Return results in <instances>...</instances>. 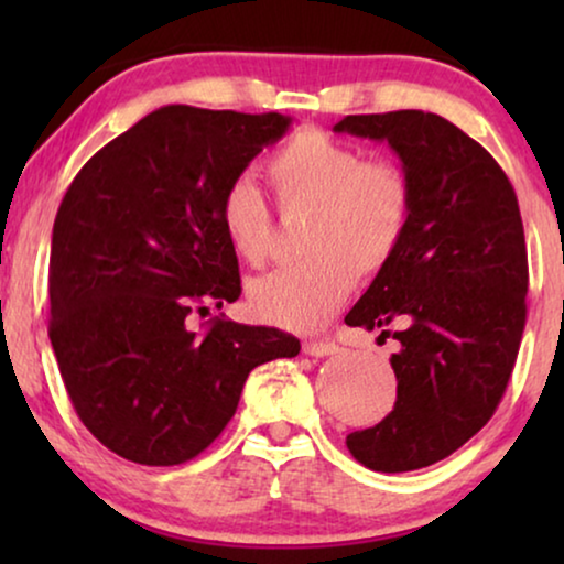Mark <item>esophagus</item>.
I'll list each match as a JSON object with an SVG mask.
<instances>
[{
	"label": "esophagus",
	"instance_id": "esophagus-1",
	"mask_svg": "<svg viewBox=\"0 0 564 564\" xmlns=\"http://www.w3.org/2000/svg\"><path fill=\"white\" fill-rule=\"evenodd\" d=\"M303 351L307 357H330V354L341 351V346L330 341V338H307V341H303Z\"/></svg>",
	"mask_w": 564,
	"mask_h": 564
}]
</instances>
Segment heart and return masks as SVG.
Returning <instances> with one entry per match:
<instances>
[{
  "label": "heart",
  "mask_w": 564,
  "mask_h": 564,
  "mask_svg": "<svg viewBox=\"0 0 564 564\" xmlns=\"http://www.w3.org/2000/svg\"><path fill=\"white\" fill-rule=\"evenodd\" d=\"M264 172L284 213H311L300 241L307 259L251 282V311L274 326L313 330L346 303L357 280H375L398 257L413 220L411 176L318 128L276 145ZM218 218L238 259L264 264L274 223L249 176L226 184Z\"/></svg>",
  "instance_id": "b5f03b06"
}]
</instances>
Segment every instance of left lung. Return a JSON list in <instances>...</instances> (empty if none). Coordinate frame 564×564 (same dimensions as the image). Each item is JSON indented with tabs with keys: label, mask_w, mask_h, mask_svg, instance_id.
Returning <instances> with one entry per match:
<instances>
[{
	"label": "left lung",
	"mask_w": 564,
	"mask_h": 564,
	"mask_svg": "<svg viewBox=\"0 0 564 564\" xmlns=\"http://www.w3.org/2000/svg\"><path fill=\"white\" fill-rule=\"evenodd\" d=\"M334 130L388 141L413 184L398 257L344 318L367 330L403 323L395 408L346 446L375 473H411L469 442L511 380L529 290L519 199L498 161L434 112L346 115Z\"/></svg>",
	"instance_id": "left-lung-1"
}]
</instances>
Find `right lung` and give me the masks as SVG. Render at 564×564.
Here are the masks:
<instances>
[{"label": "right lung", "instance_id": "right-lung-1", "mask_svg": "<svg viewBox=\"0 0 564 564\" xmlns=\"http://www.w3.org/2000/svg\"><path fill=\"white\" fill-rule=\"evenodd\" d=\"M290 118L169 105L99 149L53 223L48 336L72 405L122 459H195L234 419L253 367L297 357L280 328L207 307L241 295L218 199Z\"/></svg>", "mask_w": 564, "mask_h": 564}]
</instances>
